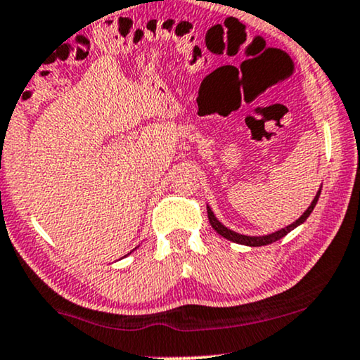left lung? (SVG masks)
<instances>
[{
	"mask_svg": "<svg viewBox=\"0 0 360 360\" xmlns=\"http://www.w3.org/2000/svg\"><path fill=\"white\" fill-rule=\"evenodd\" d=\"M319 194H321V191H318V194H316V198L313 199V202H311L309 207L304 210V214L301 215V217H300L298 220H296V222L290 224L288 227H285V229H281V230H276V232L268 233V236H262V237L242 236V233H237V232H233V230L227 229V227H225V225H222V224L219 222L217 219H215V215H214L212 210H210L209 205H207V217H209V222H210V225H212V227H214L215 232H217L219 236H222V237L227 238V240H232V242H236V243H240V245L262 247V245H268V243H273V242L280 240V238H283V237L286 236V233H290L291 230L296 229V227H298V225L303 224L304 220L309 217V214L313 212L314 205H316V202H318V199H319Z\"/></svg>",
	"mask_w": 360,
	"mask_h": 360,
	"instance_id": "8db88e82",
	"label": "left lung"
}]
</instances>
